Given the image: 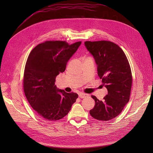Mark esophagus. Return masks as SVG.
<instances>
[{
	"mask_svg": "<svg viewBox=\"0 0 153 153\" xmlns=\"http://www.w3.org/2000/svg\"><path fill=\"white\" fill-rule=\"evenodd\" d=\"M78 96H79V98H85V97L88 96V94H85V93H82V92H81V93H79Z\"/></svg>",
	"mask_w": 153,
	"mask_h": 153,
	"instance_id": "34e87169",
	"label": "esophagus"
}]
</instances>
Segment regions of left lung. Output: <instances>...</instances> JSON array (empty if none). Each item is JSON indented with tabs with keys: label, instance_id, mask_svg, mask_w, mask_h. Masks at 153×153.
<instances>
[{
	"label": "left lung",
	"instance_id": "obj_1",
	"mask_svg": "<svg viewBox=\"0 0 153 153\" xmlns=\"http://www.w3.org/2000/svg\"><path fill=\"white\" fill-rule=\"evenodd\" d=\"M84 44L93 55L98 75L108 91L103 101L91 96L95 105L89 113L97 120L108 121L121 114L129 100L133 80L130 65L123 50L113 42L85 41Z\"/></svg>",
	"mask_w": 153,
	"mask_h": 153
}]
</instances>
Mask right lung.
<instances>
[{
    "instance_id": "obj_1",
    "label": "right lung",
    "mask_w": 153,
    "mask_h": 153,
    "mask_svg": "<svg viewBox=\"0 0 153 153\" xmlns=\"http://www.w3.org/2000/svg\"><path fill=\"white\" fill-rule=\"evenodd\" d=\"M81 45L65 41H47L32 49L25 64L23 87L36 114L48 121H57L68 114L78 98L75 92L57 89L55 77L66 69L68 60Z\"/></svg>"
}]
</instances>
